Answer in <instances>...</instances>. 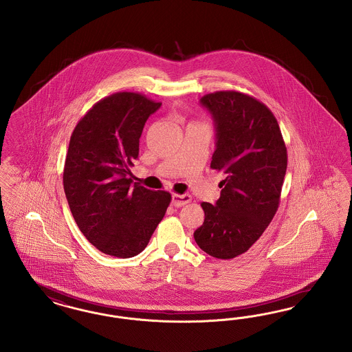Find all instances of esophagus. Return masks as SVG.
Returning a JSON list of instances; mask_svg holds the SVG:
<instances>
[{
	"instance_id": "34e87169",
	"label": "esophagus",
	"mask_w": 352,
	"mask_h": 352,
	"mask_svg": "<svg viewBox=\"0 0 352 352\" xmlns=\"http://www.w3.org/2000/svg\"><path fill=\"white\" fill-rule=\"evenodd\" d=\"M192 201V197L189 195H172V205L175 208H182L184 205L189 204Z\"/></svg>"
}]
</instances>
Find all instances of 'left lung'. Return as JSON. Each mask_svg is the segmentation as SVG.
Instances as JSON below:
<instances>
[{
  "instance_id": "8db88e82",
  "label": "left lung",
  "mask_w": 352,
  "mask_h": 352,
  "mask_svg": "<svg viewBox=\"0 0 352 352\" xmlns=\"http://www.w3.org/2000/svg\"><path fill=\"white\" fill-rule=\"evenodd\" d=\"M199 103L217 131L210 167L221 170L224 180L215 205L201 204L205 221L195 240L210 256L231 260L245 253L273 221L286 175V144L273 112L253 96L217 91Z\"/></svg>"
}]
</instances>
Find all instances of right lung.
Masks as SVG:
<instances>
[{
  "instance_id": "1",
  "label": "right lung",
  "mask_w": 352,
  "mask_h": 352,
  "mask_svg": "<svg viewBox=\"0 0 352 352\" xmlns=\"http://www.w3.org/2000/svg\"><path fill=\"white\" fill-rule=\"evenodd\" d=\"M160 105L137 92L112 94L92 105L70 137L66 199L80 232L105 254H140L170 205L168 192L131 185L144 122Z\"/></svg>"
}]
</instances>
